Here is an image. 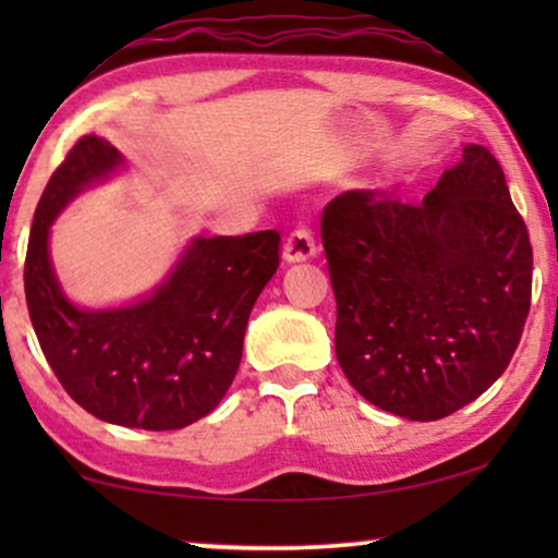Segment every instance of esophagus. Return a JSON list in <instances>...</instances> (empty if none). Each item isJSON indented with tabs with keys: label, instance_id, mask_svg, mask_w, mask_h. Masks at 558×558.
<instances>
[{
	"label": "esophagus",
	"instance_id": "esophagus-1",
	"mask_svg": "<svg viewBox=\"0 0 558 558\" xmlns=\"http://www.w3.org/2000/svg\"><path fill=\"white\" fill-rule=\"evenodd\" d=\"M317 254L315 235L307 226H296L284 241V258L287 262H307L310 256Z\"/></svg>",
	"mask_w": 558,
	"mask_h": 558
}]
</instances>
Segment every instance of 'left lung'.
<instances>
[{
	"mask_svg": "<svg viewBox=\"0 0 558 558\" xmlns=\"http://www.w3.org/2000/svg\"><path fill=\"white\" fill-rule=\"evenodd\" d=\"M319 231L335 353L365 401L434 422L502 376L531 310L533 248L490 149L468 144L422 203L348 190Z\"/></svg>",
	"mask_w": 558,
	"mask_h": 558,
	"instance_id": "left-lung-1",
	"label": "left lung"
}]
</instances>
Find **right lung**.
<instances>
[{"instance_id":"obj_1","label":"right lung","mask_w":558,"mask_h":558,"mask_svg":"<svg viewBox=\"0 0 558 558\" xmlns=\"http://www.w3.org/2000/svg\"><path fill=\"white\" fill-rule=\"evenodd\" d=\"M119 165L111 142L86 134L50 174L27 243L29 319L60 386L88 414L134 429H182L210 414L233 384L248 315L279 269L281 235L195 239L149 300L73 307L50 266V223L83 185Z\"/></svg>"}]
</instances>
